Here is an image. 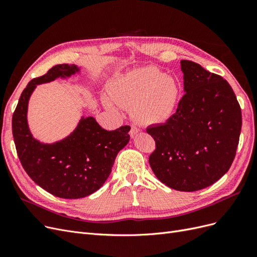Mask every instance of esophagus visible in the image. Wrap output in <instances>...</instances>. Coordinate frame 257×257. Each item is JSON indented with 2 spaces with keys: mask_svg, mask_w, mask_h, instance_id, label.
Listing matches in <instances>:
<instances>
[{
  "mask_svg": "<svg viewBox=\"0 0 257 257\" xmlns=\"http://www.w3.org/2000/svg\"><path fill=\"white\" fill-rule=\"evenodd\" d=\"M138 132H141V128L132 124V125H131V130H130V135H131V137H134V136L138 133Z\"/></svg>",
  "mask_w": 257,
  "mask_h": 257,
  "instance_id": "esophagus-1",
  "label": "esophagus"
}]
</instances>
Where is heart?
I'll return each instance as SVG.
<instances>
[{"label": "heart", "instance_id": "b5f03b06", "mask_svg": "<svg viewBox=\"0 0 257 257\" xmlns=\"http://www.w3.org/2000/svg\"><path fill=\"white\" fill-rule=\"evenodd\" d=\"M180 94L178 82L155 67L135 69L112 82L104 104L110 110L115 105L131 108L132 113L145 123H159L175 110Z\"/></svg>", "mask_w": 257, "mask_h": 257}]
</instances>
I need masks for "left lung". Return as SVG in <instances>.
I'll return each instance as SVG.
<instances>
[{"label":"left lung","instance_id":"1","mask_svg":"<svg viewBox=\"0 0 257 257\" xmlns=\"http://www.w3.org/2000/svg\"><path fill=\"white\" fill-rule=\"evenodd\" d=\"M185 94L176 113L147 128L155 141L149 163L161 182L194 192L216 182L235 159L241 109L234 91L221 76L182 60Z\"/></svg>","mask_w":257,"mask_h":257}]
</instances>
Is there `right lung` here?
<instances>
[{
    "instance_id": "right-lung-1",
    "label": "right lung",
    "mask_w": 257,
    "mask_h": 257,
    "mask_svg": "<svg viewBox=\"0 0 257 257\" xmlns=\"http://www.w3.org/2000/svg\"><path fill=\"white\" fill-rule=\"evenodd\" d=\"M79 73L77 65L59 64L32 79L13 114V136L22 167L45 191L66 199L82 198L97 191L109 177L116 154L130 142L128 125L106 131L93 116H81L77 127L59 142L44 144L33 137L28 105L35 88Z\"/></svg>"
}]
</instances>
